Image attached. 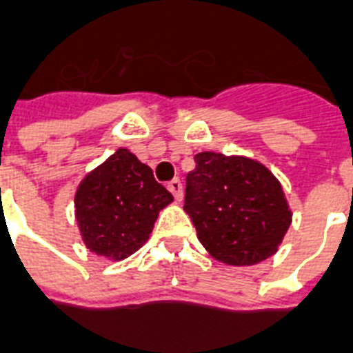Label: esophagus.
<instances>
[{
    "label": "esophagus",
    "mask_w": 353,
    "mask_h": 353,
    "mask_svg": "<svg viewBox=\"0 0 353 353\" xmlns=\"http://www.w3.org/2000/svg\"><path fill=\"white\" fill-rule=\"evenodd\" d=\"M167 190L173 193V197L176 199V201H180L182 199V182H180V179H173L169 184H167Z\"/></svg>",
    "instance_id": "esophagus-1"
}]
</instances>
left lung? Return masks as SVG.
<instances>
[{
	"mask_svg": "<svg viewBox=\"0 0 353 353\" xmlns=\"http://www.w3.org/2000/svg\"><path fill=\"white\" fill-rule=\"evenodd\" d=\"M184 210L206 251L232 266L274 255L292 216L279 180L266 167L217 152L195 154V169L186 174Z\"/></svg>",
	"mask_w": 353,
	"mask_h": 353,
	"instance_id": "8db88e82",
	"label": "left lung"
}]
</instances>
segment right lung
Returning <instances> with one entry per match:
<instances>
[{
  "label": "right lung",
  "instance_id": "add662e5",
  "mask_svg": "<svg viewBox=\"0 0 353 353\" xmlns=\"http://www.w3.org/2000/svg\"><path fill=\"white\" fill-rule=\"evenodd\" d=\"M171 201L152 169L126 148L87 174L74 199L85 245L113 261H123L147 242L156 217Z\"/></svg>",
  "mask_w": 353,
  "mask_h": 353
}]
</instances>
